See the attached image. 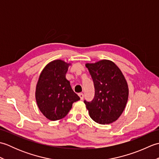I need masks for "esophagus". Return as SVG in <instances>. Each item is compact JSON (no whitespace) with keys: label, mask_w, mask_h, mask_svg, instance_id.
Returning <instances> with one entry per match:
<instances>
[{"label":"esophagus","mask_w":159,"mask_h":159,"mask_svg":"<svg viewBox=\"0 0 159 159\" xmlns=\"http://www.w3.org/2000/svg\"><path fill=\"white\" fill-rule=\"evenodd\" d=\"M79 96L80 97V100H83V98H84V94L83 93H79Z\"/></svg>","instance_id":"obj_1"}]
</instances>
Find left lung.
Wrapping results in <instances>:
<instances>
[{
  "label": "left lung",
  "mask_w": 159,
  "mask_h": 159,
  "mask_svg": "<svg viewBox=\"0 0 159 159\" xmlns=\"http://www.w3.org/2000/svg\"><path fill=\"white\" fill-rule=\"evenodd\" d=\"M95 93L92 100H84L91 118L100 124L117 120L124 110L128 97L126 80L116 64L109 60L87 63Z\"/></svg>",
  "instance_id": "obj_1"
}]
</instances>
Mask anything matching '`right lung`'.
<instances>
[{
  "label": "right lung",
  "instance_id": "add662e5",
  "mask_svg": "<svg viewBox=\"0 0 159 159\" xmlns=\"http://www.w3.org/2000/svg\"><path fill=\"white\" fill-rule=\"evenodd\" d=\"M69 64L61 60L49 63L40 74L35 98L39 110L50 120L62 119L74 102L80 100L66 79Z\"/></svg>",
  "mask_w": 159,
  "mask_h": 159
}]
</instances>
